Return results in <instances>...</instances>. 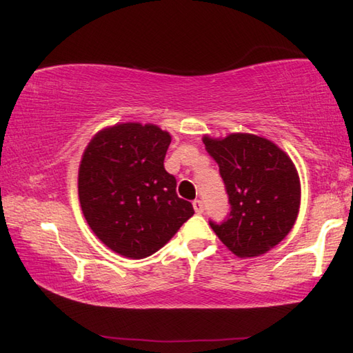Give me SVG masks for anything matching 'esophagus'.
Instances as JSON below:
<instances>
[{
  "instance_id": "esophagus-1",
  "label": "esophagus",
  "mask_w": 353,
  "mask_h": 353,
  "mask_svg": "<svg viewBox=\"0 0 353 353\" xmlns=\"http://www.w3.org/2000/svg\"><path fill=\"white\" fill-rule=\"evenodd\" d=\"M193 208L197 214H202L203 213V202L199 201V199H196V201L193 202Z\"/></svg>"
}]
</instances>
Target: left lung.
I'll use <instances>...</instances> for the list:
<instances>
[{"instance_id":"1","label":"left lung","mask_w":353,"mask_h":353,"mask_svg":"<svg viewBox=\"0 0 353 353\" xmlns=\"http://www.w3.org/2000/svg\"><path fill=\"white\" fill-rule=\"evenodd\" d=\"M202 140L219 165L232 205L227 221L210 222L211 228L238 258L267 253L296 222L301 203L296 166L272 140L254 134Z\"/></svg>"}]
</instances>
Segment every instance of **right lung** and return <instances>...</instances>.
<instances>
[{
	"instance_id": "add662e5",
	"label": "right lung",
	"mask_w": 353,
	"mask_h": 353,
	"mask_svg": "<svg viewBox=\"0 0 353 353\" xmlns=\"http://www.w3.org/2000/svg\"><path fill=\"white\" fill-rule=\"evenodd\" d=\"M170 143V132L157 125L126 121L99 131L81 156L83 216L94 234L125 258L156 253L194 214L163 166Z\"/></svg>"
}]
</instances>
